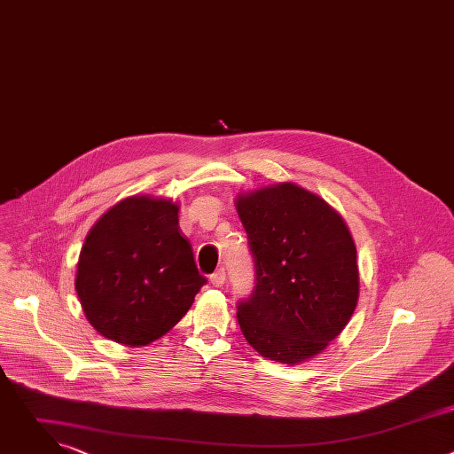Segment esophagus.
Here are the masks:
<instances>
[{"label":"esophagus","instance_id":"1","mask_svg":"<svg viewBox=\"0 0 454 454\" xmlns=\"http://www.w3.org/2000/svg\"><path fill=\"white\" fill-rule=\"evenodd\" d=\"M210 282H212V286H215V287L224 286V282H226V271H224L223 268L217 270V271L210 277Z\"/></svg>","mask_w":454,"mask_h":454}]
</instances>
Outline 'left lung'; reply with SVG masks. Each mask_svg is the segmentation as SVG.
<instances>
[{
    "label": "left lung",
    "mask_w": 454,
    "mask_h": 454,
    "mask_svg": "<svg viewBox=\"0 0 454 454\" xmlns=\"http://www.w3.org/2000/svg\"><path fill=\"white\" fill-rule=\"evenodd\" d=\"M256 284L239 301L247 343L271 361L296 364L325 350L347 327L359 298L354 239L316 193L278 183L239 193Z\"/></svg>",
    "instance_id": "obj_1"
}]
</instances>
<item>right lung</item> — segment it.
Returning a JSON list of instances; mask_svg holds the SVG:
<instances>
[{
  "label": "right lung",
  "instance_id": "obj_1",
  "mask_svg": "<svg viewBox=\"0 0 454 454\" xmlns=\"http://www.w3.org/2000/svg\"><path fill=\"white\" fill-rule=\"evenodd\" d=\"M177 212L170 200L133 196L90 230L75 289L88 321L104 338L125 347L156 341L207 284L181 235Z\"/></svg>",
  "mask_w": 454,
  "mask_h": 454
}]
</instances>
